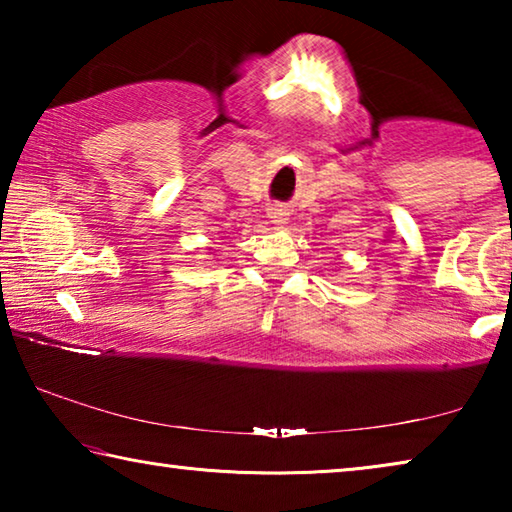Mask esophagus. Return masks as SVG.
Wrapping results in <instances>:
<instances>
[{
  "label": "esophagus",
  "mask_w": 512,
  "mask_h": 512,
  "mask_svg": "<svg viewBox=\"0 0 512 512\" xmlns=\"http://www.w3.org/2000/svg\"><path fill=\"white\" fill-rule=\"evenodd\" d=\"M268 219H271L275 228H284L289 221V214L287 210H282V207H271V210H268Z\"/></svg>",
  "instance_id": "1"
}]
</instances>
